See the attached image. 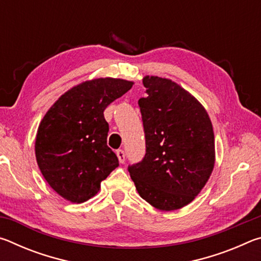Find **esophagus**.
I'll return each mask as SVG.
<instances>
[{"label": "esophagus", "mask_w": 261, "mask_h": 261, "mask_svg": "<svg viewBox=\"0 0 261 261\" xmlns=\"http://www.w3.org/2000/svg\"><path fill=\"white\" fill-rule=\"evenodd\" d=\"M116 155L118 158V161H120L121 163H124V161H125V153H124V151H122V149H117Z\"/></svg>", "instance_id": "34e87169"}]
</instances>
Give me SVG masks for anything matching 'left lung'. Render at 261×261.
Listing matches in <instances>:
<instances>
[{
    "label": "left lung",
    "instance_id": "1",
    "mask_svg": "<svg viewBox=\"0 0 261 261\" xmlns=\"http://www.w3.org/2000/svg\"><path fill=\"white\" fill-rule=\"evenodd\" d=\"M138 105L146 139L143 160L129 166L139 196L160 211L190 204L215 163L214 131L199 101L170 79L145 76Z\"/></svg>",
    "mask_w": 261,
    "mask_h": 261
}]
</instances>
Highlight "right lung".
Instances as JSON below:
<instances>
[{
	"label": "right lung",
	"mask_w": 261,
	"mask_h": 261,
	"mask_svg": "<svg viewBox=\"0 0 261 261\" xmlns=\"http://www.w3.org/2000/svg\"><path fill=\"white\" fill-rule=\"evenodd\" d=\"M134 85L121 78L83 82L48 109L35 138V158L43 177L62 198L76 204L94 197L118 159L107 146V106Z\"/></svg>",
	"instance_id": "1"
}]
</instances>
